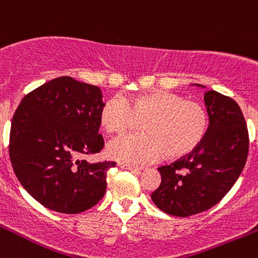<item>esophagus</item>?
<instances>
[{"instance_id":"obj_1","label":"esophagus","mask_w":258,"mask_h":258,"mask_svg":"<svg viewBox=\"0 0 258 258\" xmlns=\"http://www.w3.org/2000/svg\"><path fill=\"white\" fill-rule=\"evenodd\" d=\"M118 167L122 168V169L132 170V172H141V170H143V168H141V167H134V165L123 164V163H118Z\"/></svg>"}]
</instances>
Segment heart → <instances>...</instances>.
I'll return each mask as SVG.
<instances>
[{"label":"heart","mask_w":258,"mask_h":258,"mask_svg":"<svg viewBox=\"0 0 258 258\" xmlns=\"http://www.w3.org/2000/svg\"><path fill=\"white\" fill-rule=\"evenodd\" d=\"M141 122L143 134L119 137L108 145L110 158L146 164L163 156L182 158L192 153L208 134L209 114L201 103L184 100L170 91L137 96H113L100 110V126L109 135H122Z\"/></svg>","instance_id":"obj_1"}]
</instances>
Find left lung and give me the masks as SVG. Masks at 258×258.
<instances>
[{
  "instance_id": "8db88e82",
  "label": "left lung",
  "mask_w": 258,
  "mask_h": 258,
  "mask_svg": "<svg viewBox=\"0 0 258 258\" xmlns=\"http://www.w3.org/2000/svg\"><path fill=\"white\" fill-rule=\"evenodd\" d=\"M204 99L209 114L204 140L191 154L158 168L162 183L151 200L173 216L186 218L216 205L237 182L248 155V130L235 100L215 90Z\"/></svg>"
}]
</instances>
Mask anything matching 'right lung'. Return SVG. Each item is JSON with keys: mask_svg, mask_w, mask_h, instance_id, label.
Wrapping results in <instances>:
<instances>
[{"mask_svg": "<svg viewBox=\"0 0 258 258\" xmlns=\"http://www.w3.org/2000/svg\"><path fill=\"white\" fill-rule=\"evenodd\" d=\"M102 90L61 76L23 98L11 122L10 160L21 186L49 210L79 214L96 205L114 162L78 159L99 153Z\"/></svg>", "mask_w": 258, "mask_h": 258, "instance_id": "obj_1", "label": "right lung"}]
</instances>
